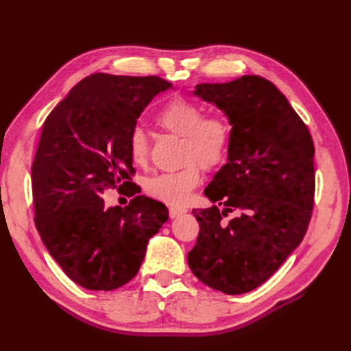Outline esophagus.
<instances>
[{"mask_svg":"<svg viewBox=\"0 0 351 351\" xmlns=\"http://www.w3.org/2000/svg\"><path fill=\"white\" fill-rule=\"evenodd\" d=\"M186 209H183V208H169V217L171 218H178L180 215H183V214H186Z\"/></svg>","mask_w":351,"mask_h":351,"instance_id":"esophagus-1","label":"esophagus"}]
</instances>
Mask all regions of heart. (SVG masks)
<instances>
[{"label": "heart", "instance_id": "b5f03b06", "mask_svg": "<svg viewBox=\"0 0 351 351\" xmlns=\"http://www.w3.org/2000/svg\"><path fill=\"white\" fill-rule=\"evenodd\" d=\"M162 129L183 137V168L171 173H159L146 180V193L168 205L182 206L192 190L200 183V169L218 167L224 161L231 137V125L219 114L205 115L199 104L184 98L168 101L156 117ZM129 155L134 165H145L149 155V141L141 125L132 129L129 136Z\"/></svg>", "mask_w": 351, "mask_h": 351}]
</instances>
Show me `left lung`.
I'll return each mask as SVG.
<instances>
[{"mask_svg": "<svg viewBox=\"0 0 351 351\" xmlns=\"http://www.w3.org/2000/svg\"><path fill=\"white\" fill-rule=\"evenodd\" d=\"M192 95L226 114L231 137L227 164L205 189L224 209H193L200 230L187 262L210 289L243 294L272 277L309 227L312 136L278 88L261 76L200 83ZM232 208L239 217L224 225L220 219Z\"/></svg>", "mask_w": 351, "mask_h": 351, "instance_id": "left-lung-1", "label": "left lung"}]
</instances>
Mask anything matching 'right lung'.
I'll list each match as a JSON object with an SVG mask.
<instances>
[{
    "label": "right lung",
    "instance_id": "right-lung-1",
    "mask_svg": "<svg viewBox=\"0 0 351 351\" xmlns=\"http://www.w3.org/2000/svg\"><path fill=\"white\" fill-rule=\"evenodd\" d=\"M173 84L156 76L97 73L52 110L32 165L35 224L67 277L88 290L111 291L139 272L147 241L168 219L143 195L107 208V189L130 187L129 136L143 110ZM136 195L134 186L129 192Z\"/></svg>",
    "mask_w": 351,
    "mask_h": 351
}]
</instances>
